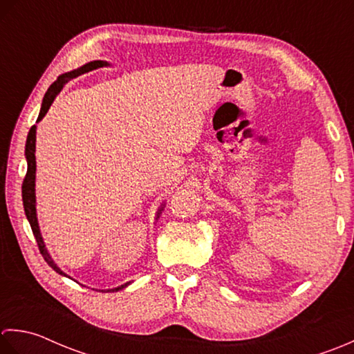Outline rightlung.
Listing matches in <instances>:
<instances>
[{
    "label": "right lung",
    "mask_w": 354,
    "mask_h": 354,
    "mask_svg": "<svg viewBox=\"0 0 354 354\" xmlns=\"http://www.w3.org/2000/svg\"><path fill=\"white\" fill-rule=\"evenodd\" d=\"M102 66H110L106 61H91L88 64H85L81 68L77 70H71L68 73H64L59 77L56 79V81L48 86L47 93L44 95V99H42V104H41V110H39V116L36 119V124H38L39 120H42V118L46 116L50 105L53 104L55 97L59 95L61 90L64 88V85H66L71 77H76L84 71L86 70H91V68H96V67H102ZM35 151H36V125H33L30 128V131H28L27 136V142H26V160H27V174L26 178L23 182V205H24V212H26V217L30 223V227L33 230V235L36 238V243H38V248L39 252L44 257V259L47 261V264L52 268L56 273H59L62 277H67L70 278L66 272H62L59 268H57V264L53 261L52 255L48 254V250L46 248V243H44V238L41 235V230H39V223H38V217H36V194H35V178H36V157H35ZM163 211V205L162 207L157 211V217L156 220L160 217V214ZM131 284V281H128V283L118 286V287H113V288H105V290H99V292H119L122 288L128 287Z\"/></svg>",
    "instance_id": "right-lung-1"
}]
</instances>
